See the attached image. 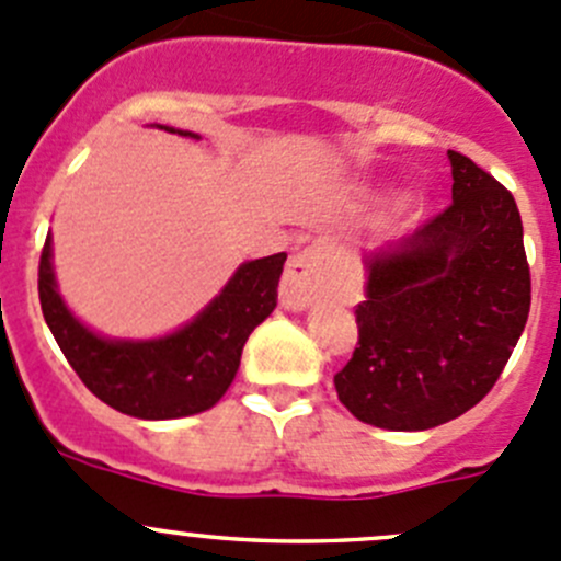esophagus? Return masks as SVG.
<instances>
[{"label": "esophagus", "instance_id": "1", "mask_svg": "<svg viewBox=\"0 0 561 561\" xmlns=\"http://www.w3.org/2000/svg\"><path fill=\"white\" fill-rule=\"evenodd\" d=\"M320 265L322 254L317 247H307L304 252L293 254L279 285L282 307L287 312H304L314 301L320 293Z\"/></svg>", "mask_w": 561, "mask_h": 561}]
</instances>
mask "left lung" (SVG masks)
<instances>
[{
	"instance_id": "obj_1",
	"label": "left lung",
	"mask_w": 561,
	"mask_h": 561,
	"mask_svg": "<svg viewBox=\"0 0 561 561\" xmlns=\"http://www.w3.org/2000/svg\"><path fill=\"white\" fill-rule=\"evenodd\" d=\"M454 203L366 257L358 347L336 371L358 421L423 432L472 410L500 380L531 304L522 214L511 192L448 151Z\"/></svg>"
}]
</instances>
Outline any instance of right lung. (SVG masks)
<instances>
[{"instance_id": "right-lung-1", "label": "right lung", "mask_w": 561, "mask_h": 561, "mask_svg": "<svg viewBox=\"0 0 561 561\" xmlns=\"http://www.w3.org/2000/svg\"><path fill=\"white\" fill-rule=\"evenodd\" d=\"M165 129L197 138L184 129ZM285 260L287 254L279 252L241 265L225 290L171 336L113 342L81 325L59 298L48 236L39 254V307L67 364L100 401L124 415L168 421L195 415L222 399L239 371L249 333L274 312Z\"/></svg>"}]
</instances>
